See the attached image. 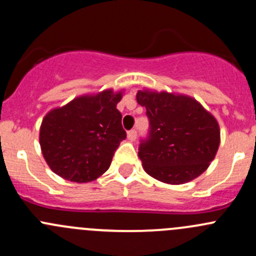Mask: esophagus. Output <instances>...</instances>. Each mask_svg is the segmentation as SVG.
Segmentation results:
<instances>
[{
  "mask_svg": "<svg viewBox=\"0 0 256 256\" xmlns=\"http://www.w3.org/2000/svg\"><path fill=\"white\" fill-rule=\"evenodd\" d=\"M136 138H138V131L136 130H130L128 132V138L130 141H135Z\"/></svg>",
  "mask_w": 256,
  "mask_h": 256,
  "instance_id": "obj_1",
  "label": "esophagus"
}]
</instances>
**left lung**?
<instances>
[{
    "label": "left lung",
    "instance_id": "left-lung-1",
    "mask_svg": "<svg viewBox=\"0 0 256 256\" xmlns=\"http://www.w3.org/2000/svg\"><path fill=\"white\" fill-rule=\"evenodd\" d=\"M136 99L146 108L150 124L138 146L146 174L170 184H182L202 174L219 147L216 118L184 95L142 90Z\"/></svg>",
    "mask_w": 256,
    "mask_h": 256
}]
</instances>
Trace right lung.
I'll return each mask as SVG.
<instances>
[{
	"label": "right lung",
	"instance_id": "right-lung-1",
	"mask_svg": "<svg viewBox=\"0 0 256 256\" xmlns=\"http://www.w3.org/2000/svg\"><path fill=\"white\" fill-rule=\"evenodd\" d=\"M121 96L112 90L85 95L44 116L40 144L54 174L85 183L108 171L116 148L126 138L122 116L116 109Z\"/></svg>",
	"mask_w": 256,
	"mask_h": 256
}]
</instances>
